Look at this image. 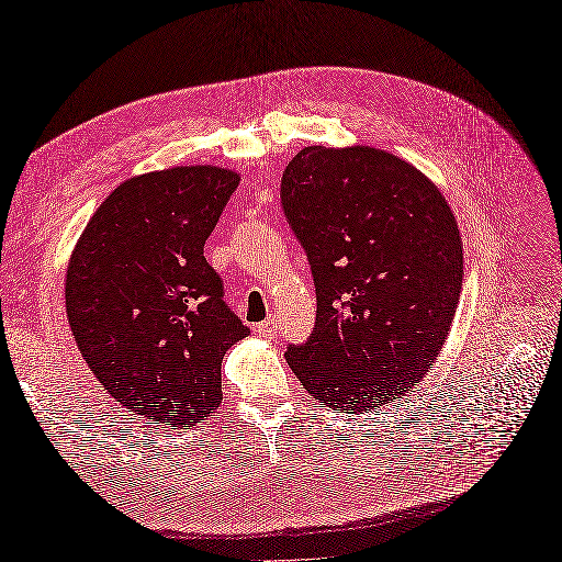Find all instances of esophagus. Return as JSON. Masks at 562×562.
Wrapping results in <instances>:
<instances>
[{"label":"esophagus","mask_w":562,"mask_h":562,"mask_svg":"<svg viewBox=\"0 0 562 562\" xmlns=\"http://www.w3.org/2000/svg\"><path fill=\"white\" fill-rule=\"evenodd\" d=\"M255 330H258V335H262V337H274L277 335V321L274 318H267Z\"/></svg>","instance_id":"34e87169"}]
</instances>
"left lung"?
<instances>
[{
	"label": "left lung",
	"mask_w": 562,
	"mask_h": 562,
	"mask_svg": "<svg viewBox=\"0 0 562 562\" xmlns=\"http://www.w3.org/2000/svg\"><path fill=\"white\" fill-rule=\"evenodd\" d=\"M281 203L316 285L314 333L288 347V366L342 411L411 394L462 293V236L443 192L391 151L312 145L285 166Z\"/></svg>",
	"instance_id": "1"
}]
</instances>
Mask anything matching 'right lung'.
Returning <instances> with one entry per match:
<instances>
[{
	"instance_id": "1",
	"label": "right lung",
	"mask_w": 562,
	"mask_h": 562,
	"mask_svg": "<svg viewBox=\"0 0 562 562\" xmlns=\"http://www.w3.org/2000/svg\"><path fill=\"white\" fill-rule=\"evenodd\" d=\"M239 184L220 166L124 180L83 227L65 274L75 342L108 394L147 424L194 427L223 403L220 366L248 335L203 244Z\"/></svg>"
}]
</instances>
